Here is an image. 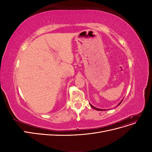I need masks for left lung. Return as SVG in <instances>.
<instances>
[{
	"label": "left lung",
	"instance_id": "1",
	"mask_svg": "<svg viewBox=\"0 0 152 152\" xmlns=\"http://www.w3.org/2000/svg\"><path fill=\"white\" fill-rule=\"evenodd\" d=\"M122 101H123V100H122L121 102L118 103V104L117 106L120 105V104H121V103L122 102ZM90 106H91V107L92 108H94V109H95V110H99V111H103V110H103V109H99V108H96V107H94V106H93V105L91 104H90Z\"/></svg>",
	"mask_w": 152,
	"mask_h": 152
}]
</instances>
